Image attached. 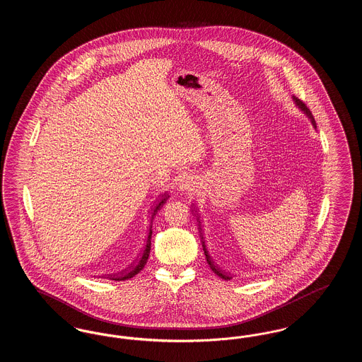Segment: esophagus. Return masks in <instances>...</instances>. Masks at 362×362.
Returning <instances> with one entry per match:
<instances>
[{"label": "esophagus", "instance_id": "1", "mask_svg": "<svg viewBox=\"0 0 362 362\" xmlns=\"http://www.w3.org/2000/svg\"><path fill=\"white\" fill-rule=\"evenodd\" d=\"M176 186L180 191H192L197 187V177L189 173H180L176 179Z\"/></svg>", "mask_w": 362, "mask_h": 362}]
</instances>
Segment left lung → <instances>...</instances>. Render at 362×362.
<instances>
[{
	"label": "left lung",
	"mask_w": 362,
	"mask_h": 362,
	"mask_svg": "<svg viewBox=\"0 0 362 362\" xmlns=\"http://www.w3.org/2000/svg\"><path fill=\"white\" fill-rule=\"evenodd\" d=\"M293 102H294V104L308 117V119H310V123H312V126L316 129V122H315V119H313V117H312V114H310V108L305 105V104L303 103L300 99H297V98H294L293 96ZM199 220V218H198ZM199 223V221H198ZM202 247H204V252H205V257H206V262L209 263V266H210V269L213 270V273L214 274H217V276H220V278H223V279H225V281H229L230 279V276H226L224 272H221L216 264H214V262H213V259H211V257L209 255V252H207L206 250V245H205V241H202Z\"/></svg>",
	"instance_id": "left-lung-1"
}]
</instances>
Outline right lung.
Returning a JSON list of instances; mask_svg holds the SVG:
<instances>
[{
	"mask_svg": "<svg viewBox=\"0 0 362 362\" xmlns=\"http://www.w3.org/2000/svg\"><path fill=\"white\" fill-rule=\"evenodd\" d=\"M170 198V195L168 194H164L163 195V198L160 199V202L156 205L155 209L152 210V216H151V224L153 223V218H155L156 214H157V211L161 209V206L167 202V199ZM151 239H152V225H151V228H149V233H148V240H146V245H145V248H144V251H142V255L139 257L137 262L133 264V267L129 270V272H126V273H123L122 276H112V279L114 281H124V279H129V278H133V276L138 274L142 269H144V266L146 264V262H148V258H149V252H151Z\"/></svg>",
	"mask_w": 362,
	"mask_h": 362,
	"instance_id": "1",
	"label": "right lung"
}]
</instances>
